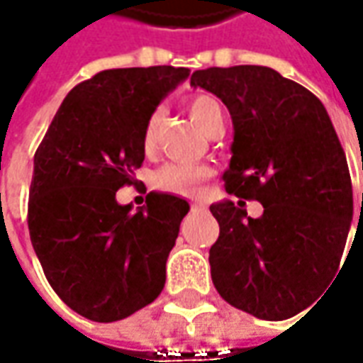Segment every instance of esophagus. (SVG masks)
Returning <instances> with one entry per match:
<instances>
[{"instance_id": "1", "label": "esophagus", "mask_w": 363, "mask_h": 363, "mask_svg": "<svg viewBox=\"0 0 363 363\" xmlns=\"http://www.w3.org/2000/svg\"><path fill=\"white\" fill-rule=\"evenodd\" d=\"M206 208V203L202 202V200H198V202L191 203V210H203Z\"/></svg>"}]
</instances>
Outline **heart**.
Here are the masks:
<instances>
[{
    "mask_svg": "<svg viewBox=\"0 0 363 363\" xmlns=\"http://www.w3.org/2000/svg\"><path fill=\"white\" fill-rule=\"evenodd\" d=\"M188 111L191 121L202 131H206L218 119H222V106L210 94L194 96L188 103ZM161 117H163V113L157 108L147 119L145 131H143V145H145V149H151L155 145ZM208 175H210L208 167L194 165V163H188V161H172V163H165L155 174V186L163 189V191H172V194H177V196H191V194H196L200 189L202 182Z\"/></svg>",
    "mask_w": 363,
    "mask_h": 363,
    "instance_id": "1",
    "label": "heart"
}]
</instances>
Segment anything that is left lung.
<instances>
[{
    "label": "left lung",
    "instance_id": "1",
    "mask_svg": "<svg viewBox=\"0 0 363 363\" xmlns=\"http://www.w3.org/2000/svg\"><path fill=\"white\" fill-rule=\"evenodd\" d=\"M189 84L216 94L230 113L226 191L264 208L250 218L242 200L210 206L220 224L210 248L214 286L258 319L293 317L340 271L354 220L352 179L333 123L313 92L267 66L196 70Z\"/></svg>",
    "mask_w": 363,
    "mask_h": 363
}]
</instances>
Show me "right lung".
<instances>
[{
    "mask_svg": "<svg viewBox=\"0 0 363 363\" xmlns=\"http://www.w3.org/2000/svg\"><path fill=\"white\" fill-rule=\"evenodd\" d=\"M189 68H115L66 94L34 155L30 238L58 297L111 323L160 297L188 200L149 191L131 212L117 189L145 160L143 131Z\"/></svg>",
    "mask_w": 363,
    "mask_h": 363,
    "instance_id": "obj_1",
    "label": "right lung"
}]
</instances>
